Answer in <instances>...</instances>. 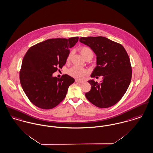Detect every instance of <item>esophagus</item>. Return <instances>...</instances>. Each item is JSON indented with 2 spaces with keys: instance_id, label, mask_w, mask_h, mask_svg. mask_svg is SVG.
<instances>
[{
  "instance_id": "1",
  "label": "esophagus",
  "mask_w": 153,
  "mask_h": 153,
  "mask_svg": "<svg viewBox=\"0 0 153 153\" xmlns=\"http://www.w3.org/2000/svg\"><path fill=\"white\" fill-rule=\"evenodd\" d=\"M75 82L78 83H82L83 82V81H81V80H78V79H75Z\"/></svg>"
}]
</instances>
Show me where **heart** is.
I'll use <instances>...</instances> for the list:
<instances>
[{
	"instance_id": "1",
	"label": "heart",
	"mask_w": 153,
	"mask_h": 153,
	"mask_svg": "<svg viewBox=\"0 0 153 153\" xmlns=\"http://www.w3.org/2000/svg\"><path fill=\"white\" fill-rule=\"evenodd\" d=\"M80 52L85 58H86L88 56L92 57L94 56V52H93L92 50L88 46L81 47L80 48ZM71 54H72V53L71 52L67 56V61L68 62L70 61ZM68 74L70 75V76H72L75 78L81 79L85 75H86L88 74V71L85 68H81V67H79L77 66H74V67H71L70 70L68 71Z\"/></svg>"
}]
</instances>
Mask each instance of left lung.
<instances>
[{
    "mask_svg": "<svg viewBox=\"0 0 153 153\" xmlns=\"http://www.w3.org/2000/svg\"><path fill=\"white\" fill-rule=\"evenodd\" d=\"M79 42L91 47L97 55V66L91 77L103 78L100 83L88 81L91 89L85 97L98 108L111 107L123 97L131 82L132 69L128 54L122 44L104 37H81Z\"/></svg>",
    "mask_w": 153,
    "mask_h": 153,
    "instance_id": "obj_1",
    "label": "left lung"
}]
</instances>
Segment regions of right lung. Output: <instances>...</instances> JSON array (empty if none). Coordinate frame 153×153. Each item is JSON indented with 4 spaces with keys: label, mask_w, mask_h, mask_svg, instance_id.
I'll use <instances>...</instances> for the list:
<instances>
[{
    "label": "right lung",
    "mask_w": 153,
    "mask_h": 153,
    "mask_svg": "<svg viewBox=\"0 0 153 153\" xmlns=\"http://www.w3.org/2000/svg\"><path fill=\"white\" fill-rule=\"evenodd\" d=\"M78 39V37L51 39L28 50L22 61L19 77L25 94L34 105L51 109L65 97L75 79L67 74L60 78L52 75L65 64L70 48Z\"/></svg>",
    "instance_id": "right-lung-1"
}]
</instances>
